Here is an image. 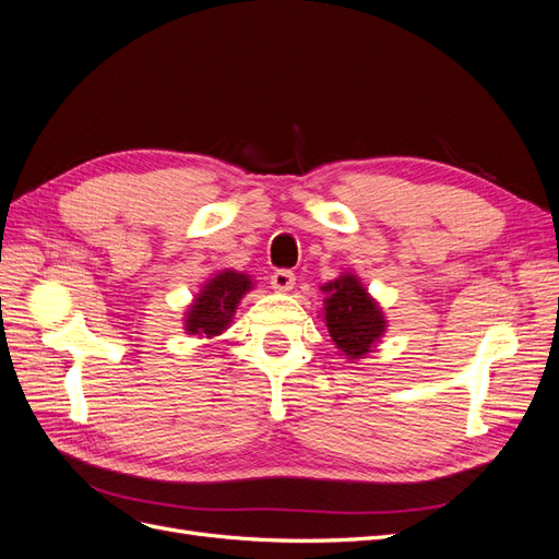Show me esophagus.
<instances>
[{
	"label": "esophagus",
	"mask_w": 559,
	"mask_h": 559,
	"mask_svg": "<svg viewBox=\"0 0 559 559\" xmlns=\"http://www.w3.org/2000/svg\"><path fill=\"white\" fill-rule=\"evenodd\" d=\"M270 284H273V289H277V292H292L294 284H296L294 270H286V267L275 270L273 277H270Z\"/></svg>",
	"instance_id": "esophagus-1"
}]
</instances>
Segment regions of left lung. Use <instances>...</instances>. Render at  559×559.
Wrapping results in <instances>:
<instances>
[{"mask_svg":"<svg viewBox=\"0 0 559 559\" xmlns=\"http://www.w3.org/2000/svg\"><path fill=\"white\" fill-rule=\"evenodd\" d=\"M324 321L333 343L349 359H361L384 331V317L354 275H343L324 286Z\"/></svg>","mask_w":559,"mask_h":559,"instance_id":"obj_1","label":"left lung"}]
</instances>
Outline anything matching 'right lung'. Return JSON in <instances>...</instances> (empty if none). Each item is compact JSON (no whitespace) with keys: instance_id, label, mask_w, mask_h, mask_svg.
<instances>
[{"instance_id":"obj_1","label":"right lung","mask_w":559,"mask_h":559,"mask_svg":"<svg viewBox=\"0 0 559 559\" xmlns=\"http://www.w3.org/2000/svg\"><path fill=\"white\" fill-rule=\"evenodd\" d=\"M251 289V280L235 270H224L202 289L186 317V331L216 335L222 333L238 308L240 298Z\"/></svg>"}]
</instances>
